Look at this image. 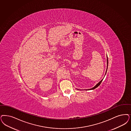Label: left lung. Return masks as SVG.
I'll return each instance as SVG.
<instances>
[{
  "label": "left lung",
  "instance_id": "8db88e82",
  "mask_svg": "<svg viewBox=\"0 0 131 131\" xmlns=\"http://www.w3.org/2000/svg\"><path fill=\"white\" fill-rule=\"evenodd\" d=\"M107 66H108V58H107ZM107 70H106V72H107ZM103 79H102L101 81L99 82L96 86H94V87H93V88H92V89H89V90H94V89H96V88H97L98 86H99L101 84V82H102V81H103Z\"/></svg>",
  "mask_w": 131,
  "mask_h": 131
}]
</instances>
